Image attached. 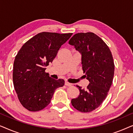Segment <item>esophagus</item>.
<instances>
[{"label": "esophagus", "instance_id": "obj_1", "mask_svg": "<svg viewBox=\"0 0 133 133\" xmlns=\"http://www.w3.org/2000/svg\"><path fill=\"white\" fill-rule=\"evenodd\" d=\"M65 85H66V86H68V87H71V86H72V83H69L68 82H65Z\"/></svg>", "mask_w": 133, "mask_h": 133}]
</instances>
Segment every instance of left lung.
<instances>
[{"instance_id":"8db88e82","label":"left lung","mask_w":133,"mask_h":133,"mask_svg":"<svg viewBox=\"0 0 133 133\" xmlns=\"http://www.w3.org/2000/svg\"><path fill=\"white\" fill-rule=\"evenodd\" d=\"M69 44L82 54V70L90 82L85 89L77 86L80 94L71 100L72 105L81 112H91L108 95L114 74L113 57L108 45L93 32L74 34Z\"/></svg>"}]
</instances>
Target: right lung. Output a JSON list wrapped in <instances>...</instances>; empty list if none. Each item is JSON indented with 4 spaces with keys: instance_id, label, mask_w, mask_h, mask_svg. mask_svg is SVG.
Listing matches in <instances>:
<instances>
[{
    "instance_id": "right-lung-1",
    "label": "right lung",
    "mask_w": 133,
    "mask_h": 133,
    "mask_svg": "<svg viewBox=\"0 0 133 133\" xmlns=\"http://www.w3.org/2000/svg\"><path fill=\"white\" fill-rule=\"evenodd\" d=\"M72 33L42 32L28 40L20 49L14 62L12 80L18 99L30 111L43 110L50 103L56 89L64 85L45 72L62 45Z\"/></svg>"
}]
</instances>
